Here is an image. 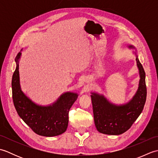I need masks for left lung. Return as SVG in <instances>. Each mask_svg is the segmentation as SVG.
<instances>
[{"label":"left lung","instance_id":"8db88e82","mask_svg":"<svg viewBox=\"0 0 158 158\" xmlns=\"http://www.w3.org/2000/svg\"><path fill=\"white\" fill-rule=\"evenodd\" d=\"M129 48H135L129 45ZM135 53L140 80L136 94L129 102L123 105L110 102L105 96L92 92L94 119L97 130L109 135H119L130 128L145 106L147 98L145 73L140 64L136 51Z\"/></svg>","mask_w":158,"mask_h":158}]
</instances>
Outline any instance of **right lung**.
<instances>
[{"instance_id":"right-lung-1","label":"right lung","mask_w":158,"mask_h":158,"mask_svg":"<svg viewBox=\"0 0 158 158\" xmlns=\"http://www.w3.org/2000/svg\"><path fill=\"white\" fill-rule=\"evenodd\" d=\"M21 54L19 52L15 59L16 69L11 81L13 104L18 114L39 135L50 137L62 135L68 127L69 110L78 98V94L65 92L48 106L39 105L32 102L20 88L19 60Z\"/></svg>"}]
</instances>
